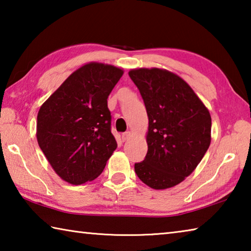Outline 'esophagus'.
<instances>
[{
    "mask_svg": "<svg viewBox=\"0 0 251 251\" xmlns=\"http://www.w3.org/2000/svg\"><path fill=\"white\" fill-rule=\"evenodd\" d=\"M131 136V133L130 131H125V133H123V135H122V139H123V142H125V141H127V139H128L129 137Z\"/></svg>",
    "mask_w": 251,
    "mask_h": 251,
    "instance_id": "1",
    "label": "esophagus"
}]
</instances>
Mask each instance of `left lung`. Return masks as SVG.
Masks as SVG:
<instances>
[{"instance_id":"left-lung-1","label":"left lung","mask_w":251,"mask_h":251,"mask_svg":"<svg viewBox=\"0 0 251 251\" xmlns=\"http://www.w3.org/2000/svg\"><path fill=\"white\" fill-rule=\"evenodd\" d=\"M128 75L148 115V151L145 159L135 164V173L151 188H171L195 171L210 145L209 110L172 72L137 69Z\"/></svg>"}]
</instances>
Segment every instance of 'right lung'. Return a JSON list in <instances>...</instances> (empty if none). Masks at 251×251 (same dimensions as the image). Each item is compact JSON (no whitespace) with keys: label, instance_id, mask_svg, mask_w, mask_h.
<instances>
[{"label":"right lung","instance_id":"1","mask_svg":"<svg viewBox=\"0 0 251 251\" xmlns=\"http://www.w3.org/2000/svg\"><path fill=\"white\" fill-rule=\"evenodd\" d=\"M123 74L113 65L88 63L41 106L37 143L63 180L72 185L94 180L116 150L107 99Z\"/></svg>","mask_w":251,"mask_h":251}]
</instances>
